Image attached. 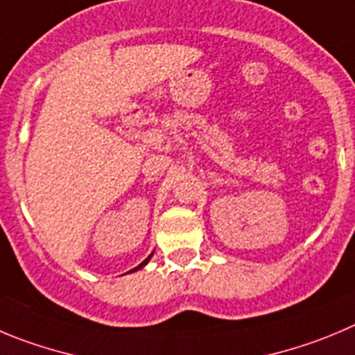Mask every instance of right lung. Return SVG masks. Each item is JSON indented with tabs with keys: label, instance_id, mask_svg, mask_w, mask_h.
<instances>
[{
	"label": "right lung",
	"instance_id": "right-lung-1",
	"mask_svg": "<svg viewBox=\"0 0 355 355\" xmlns=\"http://www.w3.org/2000/svg\"><path fill=\"white\" fill-rule=\"evenodd\" d=\"M152 256H154V252H152V254H150V256H148V257H147V259H145V261H144V263H141V264H138V266H137V268H132V270H131V271H128V273H132V271H138V270H141V268H144V266H145V264H147V263H148V261H150V257H152Z\"/></svg>",
	"mask_w": 355,
	"mask_h": 355
}]
</instances>
